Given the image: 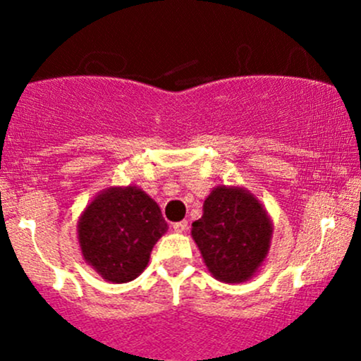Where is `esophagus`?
Here are the masks:
<instances>
[{
    "label": "esophagus",
    "mask_w": 361,
    "mask_h": 361,
    "mask_svg": "<svg viewBox=\"0 0 361 361\" xmlns=\"http://www.w3.org/2000/svg\"><path fill=\"white\" fill-rule=\"evenodd\" d=\"M188 228V221L183 220V221H176V224H173V231L178 232V234H183V232H187Z\"/></svg>",
    "instance_id": "1"
}]
</instances>
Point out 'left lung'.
<instances>
[{
  "label": "left lung",
  "mask_w": 361,
  "mask_h": 361,
  "mask_svg": "<svg viewBox=\"0 0 361 361\" xmlns=\"http://www.w3.org/2000/svg\"><path fill=\"white\" fill-rule=\"evenodd\" d=\"M192 239L214 279L238 285L264 265L272 241V220L262 202L243 187L218 185L206 197Z\"/></svg>",
  "instance_id": "obj_1"
}]
</instances>
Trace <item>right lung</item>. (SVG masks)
<instances>
[{"mask_svg": "<svg viewBox=\"0 0 361 361\" xmlns=\"http://www.w3.org/2000/svg\"><path fill=\"white\" fill-rule=\"evenodd\" d=\"M78 245L87 265L108 283H129L147 269L167 232L159 204L136 185L94 195L78 216Z\"/></svg>", "mask_w": 361, "mask_h": 361, "instance_id": "obj_1", "label": "right lung"}]
</instances>
